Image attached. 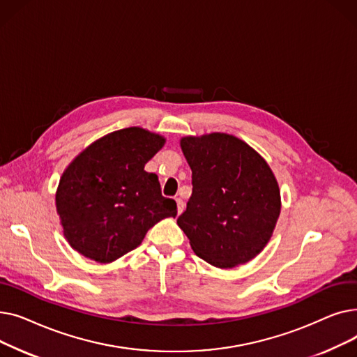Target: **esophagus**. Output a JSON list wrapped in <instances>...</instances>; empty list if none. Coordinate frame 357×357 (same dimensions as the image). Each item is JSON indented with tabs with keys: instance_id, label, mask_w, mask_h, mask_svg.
<instances>
[{
	"instance_id": "esophagus-1",
	"label": "esophagus",
	"mask_w": 357,
	"mask_h": 357,
	"mask_svg": "<svg viewBox=\"0 0 357 357\" xmlns=\"http://www.w3.org/2000/svg\"><path fill=\"white\" fill-rule=\"evenodd\" d=\"M176 205H178V214H182L185 204H183V201L181 198H176Z\"/></svg>"
}]
</instances>
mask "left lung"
Instances as JSON below:
<instances>
[{
	"mask_svg": "<svg viewBox=\"0 0 357 357\" xmlns=\"http://www.w3.org/2000/svg\"><path fill=\"white\" fill-rule=\"evenodd\" d=\"M192 195L178 226L197 256L217 268L252 260L269 241L280 213L278 182L265 159L240 139L183 137Z\"/></svg>",
	"mask_w": 357,
	"mask_h": 357,
	"instance_id": "obj_1",
	"label": "left lung"
}]
</instances>
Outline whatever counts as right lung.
Returning <instances> with one entry per match:
<instances>
[{"instance_id": "1", "label": "right lung", "mask_w": 357, "mask_h": 357, "mask_svg": "<svg viewBox=\"0 0 357 357\" xmlns=\"http://www.w3.org/2000/svg\"><path fill=\"white\" fill-rule=\"evenodd\" d=\"M165 139L140 127L92 143L63 172L56 208L65 237L81 255L108 264L135 250L176 202L165 198L155 174L144 171Z\"/></svg>"}]
</instances>
